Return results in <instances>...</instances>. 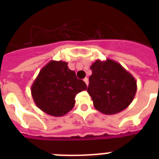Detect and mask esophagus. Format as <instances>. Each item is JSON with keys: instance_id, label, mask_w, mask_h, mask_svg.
<instances>
[{"instance_id": "esophagus-1", "label": "esophagus", "mask_w": 159, "mask_h": 159, "mask_svg": "<svg viewBox=\"0 0 159 159\" xmlns=\"http://www.w3.org/2000/svg\"><path fill=\"white\" fill-rule=\"evenodd\" d=\"M83 81H84L85 83L87 84V86H88V83H89V81H88V78H87V77H85L84 80H83Z\"/></svg>"}]
</instances>
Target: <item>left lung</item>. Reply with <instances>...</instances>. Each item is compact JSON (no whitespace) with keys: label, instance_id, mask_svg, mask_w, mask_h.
Returning <instances> with one entry per match:
<instances>
[{"label":"left lung","instance_id":"obj_1","mask_svg":"<svg viewBox=\"0 0 159 159\" xmlns=\"http://www.w3.org/2000/svg\"><path fill=\"white\" fill-rule=\"evenodd\" d=\"M87 92L94 107L105 115H115L126 109L135 97L137 82L134 76L115 60L97 59L90 67Z\"/></svg>","mask_w":159,"mask_h":159}]
</instances>
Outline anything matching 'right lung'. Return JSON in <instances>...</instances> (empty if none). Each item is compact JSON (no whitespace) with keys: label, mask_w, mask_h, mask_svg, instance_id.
<instances>
[{"label":"right lung","mask_w":159,"mask_h":159,"mask_svg":"<svg viewBox=\"0 0 159 159\" xmlns=\"http://www.w3.org/2000/svg\"><path fill=\"white\" fill-rule=\"evenodd\" d=\"M30 90L38 108L49 116L61 117L74 107L76 95L86 91L87 85L77 79L67 62L51 60L41 68Z\"/></svg>","instance_id":"1"}]
</instances>
